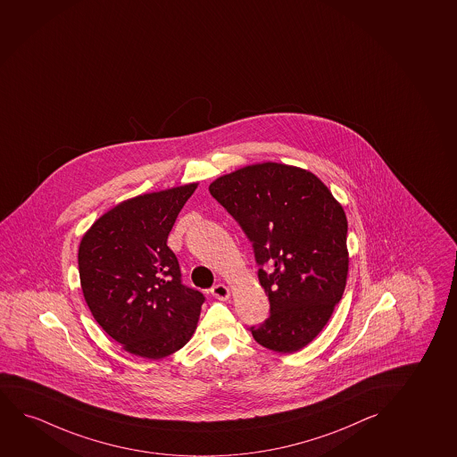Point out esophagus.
I'll return each mask as SVG.
<instances>
[{"label": "esophagus", "mask_w": 457, "mask_h": 457, "mask_svg": "<svg viewBox=\"0 0 457 457\" xmlns=\"http://www.w3.org/2000/svg\"><path fill=\"white\" fill-rule=\"evenodd\" d=\"M210 292H212L214 298H218L220 301L228 300V296H230V289L227 287L226 284H216V286L210 289Z\"/></svg>", "instance_id": "34e87169"}]
</instances>
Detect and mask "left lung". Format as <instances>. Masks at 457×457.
I'll return each mask as SVG.
<instances>
[{
  "label": "left lung",
  "mask_w": 457,
  "mask_h": 457,
  "mask_svg": "<svg viewBox=\"0 0 457 457\" xmlns=\"http://www.w3.org/2000/svg\"><path fill=\"white\" fill-rule=\"evenodd\" d=\"M210 195L253 245L270 317L250 326L275 353L309 345L329 321L346 287L345 210L315 174L284 163H254L220 176Z\"/></svg>",
  "instance_id": "8db88e82"
}]
</instances>
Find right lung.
Here are the masks:
<instances>
[{"label":"right lung","mask_w":457,"mask_h":457,"mask_svg":"<svg viewBox=\"0 0 457 457\" xmlns=\"http://www.w3.org/2000/svg\"><path fill=\"white\" fill-rule=\"evenodd\" d=\"M196 188L182 185L123 201L81 237L79 272L89 311L125 351L144 359H163L185 346L205 301L182 284L167 245Z\"/></svg>","instance_id":"obj_1"}]
</instances>
